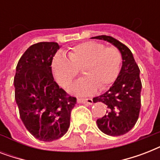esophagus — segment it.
Masks as SVG:
<instances>
[{"label": "esophagus", "instance_id": "esophagus-1", "mask_svg": "<svg viewBox=\"0 0 160 160\" xmlns=\"http://www.w3.org/2000/svg\"><path fill=\"white\" fill-rule=\"evenodd\" d=\"M77 101L78 103H83V104H88V105H92L93 104V100L90 98H87V99L78 98Z\"/></svg>", "mask_w": 160, "mask_h": 160}]
</instances>
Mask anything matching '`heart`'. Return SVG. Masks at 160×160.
<instances>
[{"label": "heart", "instance_id": "b5f03b06", "mask_svg": "<svg viewBox=\"0 0 160 160\" xmlns=\"http://www.w3.org/2000/svg\"><path fill=\"white\" fill-rule=\"evenodd\" d=\"M68 59L56 55L51 64L56 82L67 89L72 85L80 70L85 75L73 85L70 92L88 95L96 90H105L119 75L121 55L115 47H105L95 41H87L74 46L66 52Z\"/></svg>", "mask_w": 160, "mask_h": 160}]
</instances>
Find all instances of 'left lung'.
<instances>
[{
  "instance_id": "obj_1",
  "label": "left lung",
  "mask_w": 160,
  "mask_h": 160,
  "mask_svg": "<svg viewBox=\"0 0 160 160\" xmlns=\"http://www.w3.org/2000/svg\"><path fill=\"white\" fill-rule=\"evenodd\" d=\"M91 39L109 42L119 51L122 66L116 80L108 91L93 99L94 103L107 105L105 115L98 119V128L105 134L119 136L126 134L136 124L141 107L142 84L139 69L133 54L126 46L109 36H98Z\"/></svg>"
}]
</instances>
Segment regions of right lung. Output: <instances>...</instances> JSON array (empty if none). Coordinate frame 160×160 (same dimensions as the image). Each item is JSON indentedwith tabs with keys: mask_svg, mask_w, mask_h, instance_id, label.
<instances>
[{
	"mask_svg": "<svg viewBox=\"0 0 160 160\" xmlns=\"http://www.w3.org/2000/svg\"><path fill=\"white\" fill-rule=\"evenodd\" d=\"M60 48L56 42H39L29 47L16 66L15 99L21 120L39 140L61 138L70 127L76 98L67 95L54 80L51 63Z\"/></svg>",
	"mask_w": 160,
	"mask_h": 160,
	"instance_id": "1",
	"label": "right lung"
}]
</instances>
